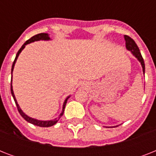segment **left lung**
I'll return each instance as SVG.
<instances>
[{"label": "left lung", "mask_w": 156, "mask_h": 156, "mask_svg": "<svg viewBox=\"0 0 156 156\" xmlns=\"http://www.w3.org/2000/svg\"><path fill=\"white\" fill-rule=\"evenodd\" d=\"M124 37H125V40H126V48H127V50H129V51H130L133 56L138 59V61H139V62L141 63V65H142L143 73H145V64H144V61H143V56H142V55H141V52L140 51H139V48H138V45L136 44V43L134 42V40H133V39H131V38L129 37V36H128V35H125ZM116 126H112V127H111V128L116 127Z\"/></svg>", "instance_id": "left-lung-1"}]
</instances>
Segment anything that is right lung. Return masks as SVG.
<instances>
[{"label": "right lung", "mask_w": 156, "mask_h": 156, "mask_svg": "<svg viewBox=\"0 0 156 156\" xmlns=\"http://www.w3.org/2000/svg\"><path fill=\"white\" fill-rule=\"evenodd\" d=\"M50 40V37L48 34L47 33H40V34H38V35H34L33 37H31L30 39H29L28 40H27L23 45L22 46L20 49L18 50V52H17V55H16V57L14 59V61H13V66H12V69H11V75H12V73H13V68H14V65L16 63V61H17V59H18V56H19V54L21 53V52L24 49V48L27 44H30V43L32 42H35V41H39V40ZM10 90H11V94H12V96H13V100H14V102H15L16 105H17V108H18V110L19 112V113L22 116H23V118L25 119L26 121L29 122V123H31L33 125H35V126H40V127H50V126H54L55 124L59 121V119L61 118V116L63 115L64 113V111H65V108H66V103H67V100L69 97H70V95L68 96V97L66 98V100H65V102L63 104V108H62V112H61V113L59 115L58 117H56V118L53 119V120H51V121H40V120H36V119H34V118H31L30 116H28L27 115H26L24 112H23V110L20 108V107L18 105V102H17V100H16V98H15V95L13 94V87H12V78H11V87H10Z\"/></svg>", "instance_id": "right-lung-1"}]
</instances>
